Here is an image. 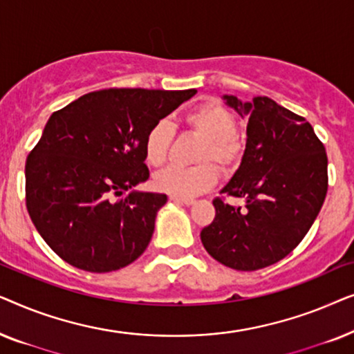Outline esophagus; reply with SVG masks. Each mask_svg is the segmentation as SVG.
<instances>
[{
  "label": "esophagus",
  "instance_id": "esophagus-1",
  "mask_svg": "<svg viewBox=\"0 0 354 354\" xmlns=\"http://www.w3.org/2000/svg\"><path fill=\"white\" fill-rule=\"evenodd\" d=\"M169 200L174 201V203H180V205H185V206H192L193 203H195L193 198H182V196H176V195L169 196Z\"/></svg>",
  "mask_w": 354,
  "mask_h": 354
}]
</instances>
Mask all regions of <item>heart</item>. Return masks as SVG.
Masks as SVG:
<instances>
[{
    "label": "heart",
    "mask_w": 354,
    "mask_h": 354,
    "mask_svg": "<svg viewBox=\"0 0 354 354\" xmlns=\"http://www.w3.org/2000/svg\"><path fill=\"white\" fill-rule=\"evenodd\" d=\"M182 122L193 135L203 140L196 161L192 167L171 166L154 177V187L169 195L190 198L209 190L219 178V171H230L240 162L245 142L236 132V119L230 109L216 100H207L182 115ZM174 140V129L166 120H158L148 129L143 140L145 161L161 167L167 161Z\"/></svg>",
    "instance_id": "obj_1"
}]
</instances>
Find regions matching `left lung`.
Instances as JSON below:
<instances>
[{"instance_id":"1","label":"left lung","mask_w":354,"mask_h":354,"mask_svg":"<svg viewBox=\"0 0 354 354\" xmlns=\"http://www.w3.org/2000/svg\"><path fill=\"white\" fill-rule=\"evenodd\" d=\"M224 100L248 118L246 149L224 196L212 200L216 217L201 230L207 253L227 268L258 270L299 245L327 195V153L311 124L268 96ZM225 196L245 197V208Z\"/></svg>"}]
</instances>
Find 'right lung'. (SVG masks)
<instances>
[{
  "label": "right lung",
  "instance_id": "add662e5",
  "mask_svg": "<svg viewBox=\"0 0 354 354\" xmlns=\"http://www.w3.org/2000/svg\"><path fill=\"white\" fill-rule=\"evenodd\" d=\"M195 93L106 88L51 114L27 156L26 205L61 259L111 272L147 250L167 196L130 190L149 177L145 135Z\"/></svg>",
  "mask_w": 354,
  "mask_h": 354
}]
</instances>
